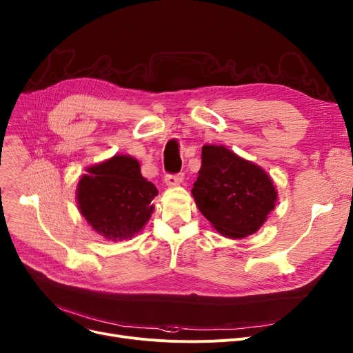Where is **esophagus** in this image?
I'll list each match as a JSON object with an SVG mask.
<instances>
[{"instance_id":"34e87169","label":"esophagus","mask_w":353,"mask_h":353,"mask_svg":"<svg viewBox=\"0 0 353 353\" xmlns=\"http://www.w3.org/2000/svg\"><path fill=\"white\" fill-rule=\"evenodd\" d=\"M183 180V173H176V174H165L164 176V181L169 186H174V184H179Z\"/></svg>"}]
</instances>
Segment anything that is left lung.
Here are the masks:
<instances>
[{"instance_id":"left-lung-1","label":"left lung","mask_w":353,"mask_h":353,"mask_svg":"<svg viewBox=\"0 0 353 353\" xmlns=\"http://www.w3.org/2000/svg\"><path fill=\"white\" fill-rule=\"evenodd\" d=\"M192 193L200 213L232 239L261 229L277 199L273 181L261 167L223 145H203Z\"/></svg>"}]
</instances>
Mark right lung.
<instances>
[{
	"label": "right lung",
	"instance_id": "1",
	"mask_svg": "<svg viewBox=\"0 0 353 353\" xmlns=\"http://www.w3.org/2000/svg\"><path fill=\"white\" fill-rule=\"evenodd\" d=\"M79 181V209L90 226L111 240L133 237L153 213L159 194L130 156H114L92 165Z\"/></svg>",
	"mask_w": 353,
	"mask_h": 353
}]
</instances>
